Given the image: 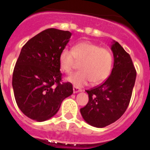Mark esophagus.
Instances as JSON below:
<instances>
[{
  "label": "esophagus",
  "mask_w": 150,
  "mask_h": 150,
  "mask_svg": "<svg viewBox=\"0 0 150 150\" xmlns=\"http://www.w3.org/2000/svg\"><path fill=\"white\" fill-rule=\"evenodd\" d=\"M81 89H79V88H77V87H75V86H74L73 87V92L75 93H78V92H79V91H81Z\"/></svg>",
  "instance_id": "1"
}]
</instances>
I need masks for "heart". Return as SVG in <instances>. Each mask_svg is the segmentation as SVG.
Masks as SVG:
<instances>
[{
	"mask_svg": "<svg viewBox=\"0 0 150 150\" xmlns=\"http://www.w3.org/2000/svg\"><path fill=\"white\" fill-rule=\"evenodd\" d=\"M77 61L81 62V70L67 78V81L77 88L88 85L91 81L94 84L102 82L110 75L113 65L111 52L91 42H79L73 50L64 48L60 52L59 65L65 73L71 72Z\"/></svg>",
	"mask_w": 150,
	"mask_h": 150,
	"instance_id": "obj_1",
	"label": "heart"
}]
</instances>
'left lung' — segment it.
<instances>
[{
	"label": "left lung",
	"mask_w": 150,
	"mask_h": 150,
	"mask_svg": "<svg viewBox=\"0 0 150 150\" xmlns=\"http://www.w3.org/2000/svg\"><path fill=\"white\" fill-rule=\"evenodd\" d=\"M110 50L114 55L111 74L103 84L86 91L88 102L80 109L83 119L94 127H105L124 114L137 77L131 58L124 48L113 40Z\"/></svg>",
	"instance_id": "1"
}]
</instances>
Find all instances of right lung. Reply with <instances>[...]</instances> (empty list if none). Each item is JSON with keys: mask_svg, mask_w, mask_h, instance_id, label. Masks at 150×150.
<instances>
[{"mask_svg": "<svg viewBox=\"0 0 150 150\" xmlns=\"http://www.w3.org/2000/svg\"><path fill=\"white\" fill-rule=\"evenodd\" d=\"M69 31L50 28L23 46L13 73L12 85L20 110L42 122L52 117L73 93L71 83H60L59 56L71 38Z\"/></svg>", "mask_w": 150, "mask_h": 150, "instance_id": "add662e5", "label": "right lung"}]
</instances>
